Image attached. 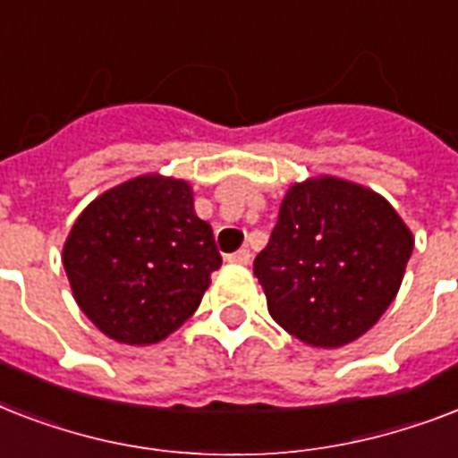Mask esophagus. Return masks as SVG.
Returning a JSON list of instances; mask_svg holds the SVG:
<instances>
[{"label": "esophagus", "instance_id": "34e87169", "mask_svg": "<svg viewBox=\"0 0 458 458\" xmlns=\"http://www.w3.org/2000/svg\"><path fill=\"white\" fill-rule=\"evenodd\" d=\"M250 259H251L250 250H237L233 251V254H228L230 264H237V266H247L250 264Z\"/></svg>", "mask_w": 458, "mask_h": 458}]
</instances>
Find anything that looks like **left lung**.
Here are the masks:
<instances>
[{"label": "left lung", "mask_w": 458, "mask_h": 458, "mask_svg": "<svg viewBox=\"0 0 458 458\" xmlns=\"http://www.w3.org/2000/svg\"><path fill=\"white\" fill-rule=\"evenodd\" d=\"M413 235L383 194L335 175L294 182L254 259L268 313L304 344L344 347L397 297Z\"/></svg>", "instance_id": "8db88e82"}]
</instances>
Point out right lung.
<instances>
[{
	"mask_svg": "<svg viewBox=\"0 0 458 458\" xmlns=\"http://www.w3.org/2000/svg\"><path fill=\"white\" fill-rule=\"evenodd\" d=\"M221 266L214 230L194 214L192 185L138 175L89 201L64 244L81 311L121 344H154L199 306Z\"/></svg>",
	"mask_w": 458,
	"mask_h": 458,
	"instance_id": "add662e5",
	"label": "right lung"
}]
</instances>
